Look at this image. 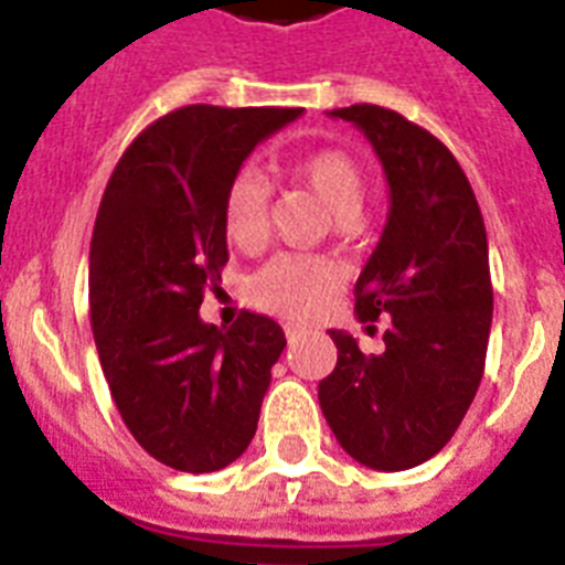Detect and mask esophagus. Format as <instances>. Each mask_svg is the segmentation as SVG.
I'll use <instances>...</instances> for the list:
<instances>
[{
  "label": "esophagus",
  "mask_w": 565,
  "mask_h": 565,
  "mask_svg": "<svg viewBox=\"0 0 565 565\" xmlns=\"http://www.w3.org/2000/svg\"><path fill=\"white\" fill-rule=\"evenodd\" d=\"M301 331H305V328L296 326V322H287V326H284V334H287V340H290V343H296V340H299Z\"/></svg>",
  "instance_id": "1"
}]
</instances>
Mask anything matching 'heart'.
Masks as SVG:
<instances>
[{"label":"heart","mask_w":565,"mask_h":565,"mask_svg":"<svg viewBox=\"0 0 565 565\" xmlns=\"http://www.w3.org/2000/svg\"><path fill=\"white\" fill-rule=\"evenodd\" d=\"M292 181H299L310 193L322 199L328 211L340 222L358 216L363 202L361 163L340 149H317L299 154L284 167ZM266 211H269V190L255 172H239L231 181L222 199V228L231 246L255 248L266 234ZM337 284V269L328 260L305 255H278L252 278V296L266 310L284 317H308L322 308Z\"/></svg>","instance_id":"1"}]
</instances>
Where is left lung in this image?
I'll list each match as a JSON object with an SVG mask.
<instances>
[{
    "mask_svg": "<svg viewBox=\"0 0 565 565\" xmlns=\"http://www.w3.org/2000/svg\"><path fill=\"white\" fill-rule=\"evenodd\" d=\"M361 128L390 184V213L354 284V313L390 317L384 352L328 331L337 366L319 404L337 443L377 472L425 463L455 437L483 377L492 326L487 228L455 154L395 110H328Z\"/></svg>",
    "mask_w": 565,
    "mask_h": 565,
    "instance_id": "1",
    "label": "left lung"
}]
</instances>
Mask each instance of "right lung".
Instances as JSON below:
<instances>
[{"instance_id": "1", "label": "right lung", "mask_w": 565, "mask_h": 565, "mask_svg": "<svg viewBox=\"0 0 565 565\" xmlns=\"http://www.w3.org/2000/svg\"><path fill=\"white\" fill-rule=\"evenodd\" d=\"M301 108L188 105L119 158L90 239V322L117 411L179 472L234 463L257 430L281 326L243 310L228 331L199 317L222 281V199L255 146Z\"/></svg>"}]
</instances>
